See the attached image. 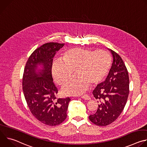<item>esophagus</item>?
<instances>
[{
  "label": "esophagus",
  "mask_w": 147,
  "mask_h": 147,
  "mask_svg": "<svg viewBox=\"0 0 147 147\" xmlns=\"http://www.w3.org/2000/svg\"><path fill=\"white\" fill-rule=\"evenodd\" d=\"M81 98L85 99V100H90L91 98L88 95H82L81 96Z\"/></svg>",
  "instance_id": "obj_1"
}]
</instances>
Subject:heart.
<instances>
[{"mask_svg": "<svg viewBox=\"0 0 147 147\" xmlns=\"http://www.w3.org/2000/svg\"><path fill=\"white\" fill-rule=\"evenodd\" d=\"M112 63L110 54L105 50H92L75 47L66 50L61 59H55L52 74L57 85L63 86L73 76L76 77L62 88L65 95H79L84 93L90 84L95 86L108 74Z\"/></svg>", "mask_w": 147, "mask_h": 147, "instance_id": "1", "label": "heart"}]
</instances>
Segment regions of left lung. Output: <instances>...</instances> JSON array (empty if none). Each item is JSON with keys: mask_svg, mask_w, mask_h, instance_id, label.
<instances>
[{"mask_svg": "<svg viewBox=\"0 0 147 147\" xmlns=\"http://www.w3.org/2000/svg\"><path fill=\"white\" fill-rule=\"evenodd\" d=\"M113 56V63L106 80L98 84L92 94L97 99L96 112L89 116L91 122L99 126L113 123L122 112L129 94L128 71L121 57L108 49Z\"/></svg>", "mask_w": 147, "mask_h": 147, "instance_id": "left-lung-1", "label": "left lung"}]
</instances>
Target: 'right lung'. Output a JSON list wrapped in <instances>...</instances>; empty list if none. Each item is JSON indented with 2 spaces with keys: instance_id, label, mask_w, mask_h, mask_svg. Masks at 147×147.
<instances>
[{
  "instance_id": "right-lung-1",
  "label": "right lung",
  "mask_w": 147,
  "mask_h": 147,
  "mask_svg": "<svg viewBox=\"0 0 147 147\" xmlns=\"http://www.w3.org/2000/svg\"><path fill=\"white\" fill-rule=\"evenodd\" d=\"M65 44L49 42L36 49L28 58L23 77V90L32 115L45 124L54 126L67 117L69 98L56 99L53 82V57Z\"/></svg>"
}]
</instances>
